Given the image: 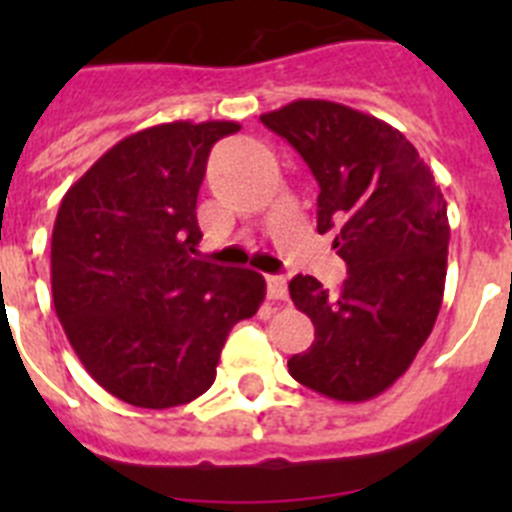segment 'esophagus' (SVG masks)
<instances>
[{"mask_svg": "<svg viewBox=\"0 0 512 512\" xmlns=\"http://www.w3.org/2000/svg\"><path fill=\"white\" fill-rule=\"evenodd\" d=\"M266 292H269L271 300H287V279L279 277V274H269L266 277Z\"/></svg>", "mask_w": 512, "mask_h": 512, "instance_id": "1", "label": "esophagus"}]
</instances>
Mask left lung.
I'll return each instance as SVG.
<instances>
[{"instance_id": "left-lung-1", "label": "left lung", "mask_w": 512, "mask_h": 512, "mask_svg": "<svg viewBox=\"0 0 512 512\" xmlns=\"http://www.w3.org/2000/svg\"><path fill=\"white\" fill-rule=\"evenodd\" d=\"M318 182V233L348 277L330 295L297 274L289 295L315 341L287 361L300 384L338 402L377 397L431 336L446 284L449 217L431 169L400 130L346 104L297 99L261 115Z\"/></svg>"}]
</instances>
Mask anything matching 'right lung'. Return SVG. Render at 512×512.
<instances>
[{
  "instance_id": "add662e5",
  "label": "right lung",
  "mask_w": 512,
  "mask_h": 512,
  "mask_svg": "<svg viewBox=\"0 0 512 512\" xmlns=\"http://www.w3.org/2000/svg\"><path fill=\"white\" fill-rule=\"evenodd\" d=\"M238 122H166L122 138L66 192L51 241L53 305L94 382L135 408H176L215 382L259 271L194 259L210 148Z\"/></svg>"
}]
</instances>
